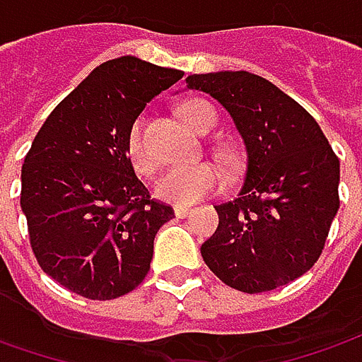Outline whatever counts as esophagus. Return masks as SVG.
<instances>
[{
	"label": "esophagus",
	"instance_id": "34e87169",
	"mask_svg": "<svg viewBox=\"0 0 362 362\" xmlns=\"http://www.w3.org/2000/svg\"><path fill=\"white\" fill-rule=\"evenodd\" d=\"M190 212H192L190 206H176V208H174V214H176V218H186V216H188Z\"/></svg>",
	"mask_w": 362,
	"mask_h": 362
}]
</instances>
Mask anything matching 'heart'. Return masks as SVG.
Listing matches in <instances>:
<instances>
[{"label": "heart", "mask_w": 362, "mask_h": 362, "mask_svg": "<svg viewBox=\"0 0 362 362\" xmlns=\"http://www.w3.org/2000/svg\"><path fill=\"white\" fill-rule=\"evenodd\" d=\"M182 120L198 134H208L218 122V115L208 100L194 98L180 107ZM127 156L132 168L139 174H150L154 170V160L148 154L142 140V122L136 120L127 136ZM223 176L222 170L212 162L170 166L162 172L154 184L156 198L176 206H190L194 202L206 198L208 194L220 190Z\"/></svg>", "instance_id": "obj_1"}]
</instances>
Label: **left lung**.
Returning a JSON list of instances; mask_svg holds the SVG:
<instances>
[{
  "label": "left lung",
  "instance_id": "obj_1",
  "mask_svg": "<svg viewBox=\"0 0 362 362\" xmlns=\"http://www.w3.org/2000/svg\"><path fill=\"white\" fill-rule=\"evenodd\" d=\"M186 88L230 112L245 146L242 190L214 206L218 230L200 252L214 274L243 293L287 285L323 252L339 210V158L307 110L247 71L190 75Z\"/></svg>",
  "mask_w": 362,
  "mask_h": 362
}]
</instances>
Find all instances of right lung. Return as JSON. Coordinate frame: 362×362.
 <instances>
[{
	"instance_id": "add662e5",
	"label": "right lung",
	"mask_w": 362,
	"mask_h": 362,
	"mask_svg": "<svg viewBox=\"0 0 362 362\" xmlns=\"http://www.w3.org/2000/svg\"><path fill=\"white\" fill-rule=\"evenodd\" d=\"M182 77L132 55L110 59L37 132L21 168V210L41 269L69 291L117 299L148 274L154 238L174 212L136 178L127 136L146 103Z\"/></svg>"
}]
</instances>
